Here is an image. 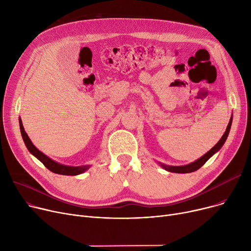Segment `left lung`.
<instances>
[{
	"label": "left lung",
	"mask_w": 251,
	"mask_h": 251,
	"mask_svg": "<svg viewBox=\"0 0 251 251\" xmlns=\"http://www.w3.org/2000/svg\"><path fill=\"white\" fill-rule=\"evenodd\" d=\"M232 120L233 118L231 117L230 121H229V124L227 126V129L225 131V133H224V135L222 136V138L220 139V141L216 144V146L208 151L205 154H203L201 159L196 160L195 162L191 163V164H188V165H185V166H167V165H163V164H160L166 171H168V172H172V173H180V174H184V173H191V172H194V171H197L200 168H201L205 163L206 161L209 159L210 156H213L217 151H219L221 150V148L223 147V144L225 143L228 135H229V132H230V129H231V125H232Z\"/></svg>",
	"instance_id": "obj_1"
}]
</instances>
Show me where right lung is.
I'll list each match as a JSON object with an SVG mask.
<instances>
[{
    "instance_id": "obj_1",
    "label": "right lung",
    "mask_w": 251,
    "mask_h": 251,
    "mask_svg": "<svg viewBox=\"0 0 251 251\" xmlns=\"http://www.w3.org/2000/svg\"><path fill=\"white\" fill-rule=\"evenodd\" d=\"M19 125H20V131H21V135L23 138V141L25 143L26 148L29 151V152L31 154H33L37 160L41 161L50 171H51L52 173L56 174H60V175H67V176H76L79 174H82L83 172L89 168V166H78V167H72V166H66V165H62L59 164L57 162H55L54 160L50 159L49 156H47L45 153H43L42 151H39L34 146L33 143L31 142L30 138L28 137L27 133L25 132L24 127L22 125V121L21 119H19Z\"/></svg>"
}]
</instances>
